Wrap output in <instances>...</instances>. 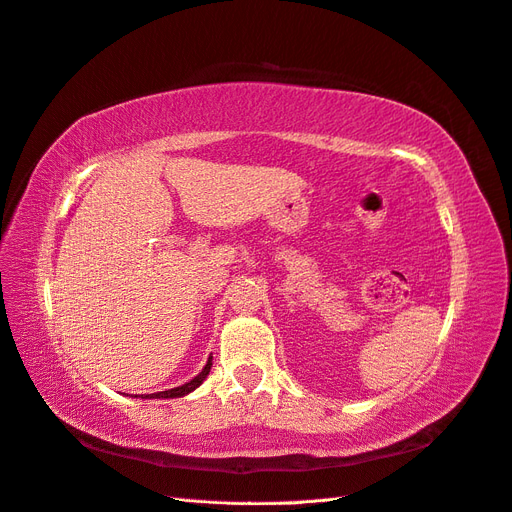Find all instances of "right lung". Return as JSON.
I'll list each match as a JSON object with an SVG mask.
<instances>
[{"instance_id":"add662e5","label":"right lung","mask_w":512,"mask_h":512,"mask_svg":"<svg viewBox=\"0 0 512 512\" xmlns=\"http://www.w3.org/2000/svg\"><path fill=\"white\" fill-rule=\"evenodd\" d=\"M210 367H212V358H208V364H206V367H203V371L197 377H193L188 384L178 386V388H171V390H163V392H154V394H148V397L150 399H178V397H184V394L193 392L195 388H199L203 384V379H206L208 373H210Z\"/></svg>"}]
</instances>
